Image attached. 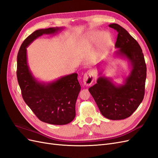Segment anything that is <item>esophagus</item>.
Returning a JSON list of instances; mask_svg holds the SVG:
<instances>
[{
    "label": "esophagus",
    "instance_id": "34e87169",
    "mask_svg": "<svg viewBox=\"0 0 158 158\" xmlns=\"http://www.w3.org/2000/svg\"><path fill=\"white\" fill-rule=\"evenodd\" d=\"M94 81V73L92 70H88L84 75L83 82L84 85L89 86Z\"/></svg>",
    "mask_w": 158,
    "mask_h": 158
}]
</instances>
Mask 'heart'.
<instances>
[{
	"label": "heart",
	"instance_id": "1",
	"mask_svg": "<svg viewBox=\"0 0 158 158\" xmlns=\"http://www.w3.org/2000/svg\"><path fill=\"white\" fill-rule=\"evenodd\" d=\"M98 38H99L100 43L103 45H107L111 43L112 38L111 35L107 33H102L99 31H94L89 33L87 35H85L83 40V44L84 45L92 44L95 42Z\"/></svg>",
	"mask_w": 158,
	"mask_h": 158
}]
</instances>
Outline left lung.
I'll list each match as a JSON object with an SVG mask.
<instances>
[{
	"label": "left lung",
	"instance_id": "8db88e82",
	"mask_svg": "<svg viewBox=\"0 0 158 158\" xmlns=\"http://www.w3.org/2000/svg\"><path fill=\"white\" fill-rule=\"evenodd\" d=\"M109 26L118 32L114 47L118 49L115 55L128 60L131 73L122 85L114 84L106 76H99L97 83L88 90L102 115L111 120H121L130 117L142 102L146 65L140 46L125 28L117 23Z\"/></svg>",
	"mask_w": 158,
	"mask_h": 158
}]
</instances>
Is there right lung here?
<instances>
[{
    "label": "right lung",
    "instance_id": "1",
    "mask_svg": "<svg viewBox=\"0 0 158 158\" xmlns=\"http://www.w3.org/2000/svg\"><path fill=\"white\" fill-rule=\"evenodd\" d=\"M63 27H49L33 32L23 41L17 56V78L22 98L40 121L56 125H66L76 116L75 106L81 89L78 74L62 76L53 82H39L30 70L27 49L44 34H55Z\"/></svg>",
    "mask_w": 158,
    "mask_h": 158
}]
</instances>
